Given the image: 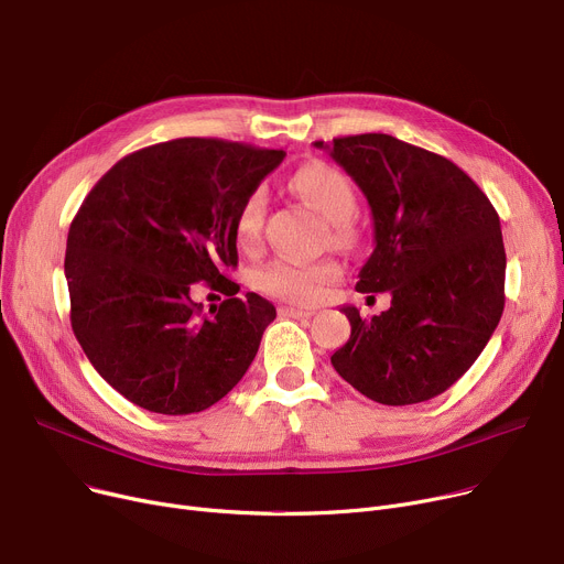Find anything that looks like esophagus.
Wrapping results in <instances>:
<instances>
[{
  "mask_svg": "<svg viewBox=\"0 0 564 564\" xmlns=\"http://www.w3.org/2000/svg\"><path fill=\"white\" fill-rule=\"evenodd\" d=\"M281 317H292V319H308L313 315V311L306 308H294V306H281L279 308Z\"/></svg>",
  "mask_w": 564,
  "mask_h": 564,
  "instance_id": "34e87169",
  "label": "esophagus"
}]
</instances>
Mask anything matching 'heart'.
<instances>
[{"instance_id": "1", "label": "heart", "mask_w": 564, "mask_h": 564, "mask_svg": "<svg viewBox=\"0 0 564 564\" xmlns=\"http://www.w3.org/2000/svg\"><path fill=\"white\" fill-rule=\"evenodd\" d=\"M288 187L308 206H313L326 221L333 224V242L347 245L351 242L349 221L358 210V197L351 181L326 163H308L299 167L290 178ZM268 213L265 187H251L242 197L234 215V236L240 247L251 249L258 245L262 234V221ZM340 270L335 262H313L302 265L292 260H272L265 268H260L253 276V283L260 292L285 299V302H315L322 294L324 285L335 281Z\"/></svg>"}]
</instances>
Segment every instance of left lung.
Returning <instances> with one entry per match:
<instances>
[{
  "label": "left lung",
  "instance_id": "8db88e82",
  "mask_svg": "<svg viewBox=\"0 0 564 564\" xmlns=\"http://www.w3.org/2000/svg\"><path fill=\"white\" fill-rule=\"evenodd\" d=\"M315 147L328 149L371 208L373 251L356 290L392 294L371 319L343 306L351 335L330 362L371 401H429L474 365L501 319L499 215L456 163L388 133Z\"/></svg>",
  "mask_w": 564,
  "mask_h": 564
}]
</instances>
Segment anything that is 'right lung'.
Returning a JSON list of instances; mask_svg holds the SVG:
<instances>
[{
    "mask_svg": "<svg viewBox=\"0 0 564 564\" xmlns=\"http://www.w3.org/2000/svg\"><path fill=\"white\" fill-rule=\"evenodd\" d=\"M283 149L217 138L144 147L112 165L74 215L65 249L69 322L99 377L131 403L193 415L227 397L276 308L238 296L234 215ZM228 294L213 318L189 292Z\"/></svg>",
    "mask_w": 564,
    "mask_h": 564,
    "instance_id": "add662e5",
    "label": "right lung"
}]
</instances>
